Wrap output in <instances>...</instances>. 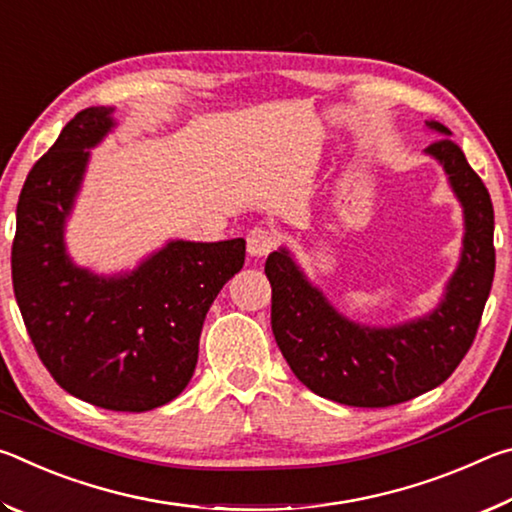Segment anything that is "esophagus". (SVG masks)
Wrapping results in <instances>:
<instances>
[{"label":"esophagus","mask_w":512,"mask_h":512,"mask_svg":"<svg viewBox=\"0 0 512 512\" xmlns=\"http://www.w3.org/2000/svg\"><path fill=\"white\" fill-rule=\"evenodd\" d=\"M246 246L253 257H266L277 246V237L275 232L266 228H253L246 237Z\"/></svg>","instance_id":"esophagus-1"}]
</instances>
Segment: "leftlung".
Wrapping results in <instances>:
<instances>
[{
  "mask_svg": "<svg viewBox=\"0 0 512 512\" xmlns=\"http://www.w3.org/2000/svg\"><path fill=\"white\" fill-rule=\"evenodd\" d=\"M427 153L443 164L465 210L463 257L431 316L391 329L354 325L311 287L287 250L266 259L271 327L282 357L309 391L332 402L381 409L443 384L472 348L495 277V210L488 189L443 124Z\"/></svg>",
  "mask_w": 512,
  "mask_h": 512,
  "instance_id": "1",
  "label": "left lung"
}]
</instances>
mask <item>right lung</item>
Here are the masks:
<instances>
[{"label": "right lung", "instance_id": "add662e5", "mask_svg": "<svg viewBox=\"0 0 512 512\" xmlns=\"http://www.w3.org/2000/svg\"><path fill=\"white\" fill-rule=\"evenodd\" d=\"M110 112H76L33 164L17 201L11 273L33 348L56 384L101 409L142 413L185 391L207 309L244 266L246 241H171L108 280L69 262L63 225L88 149L115 126Z\"/></svg>", "mask_w": 512, "mask_h": 512}]
</instances>
